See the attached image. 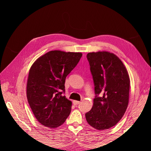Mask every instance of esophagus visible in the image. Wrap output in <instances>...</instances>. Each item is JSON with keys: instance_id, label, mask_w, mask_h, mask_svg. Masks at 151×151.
I'll use <instances>...</instances> for the list:
<instances>
[{"instance_id": "esophagus-1", "label": "esophagus", "mask_w": 151, "mask_h": 151, "mask_svg": "<svg viewBox=\"0 0 151 151\" xmlns=\"http://www.w3.org/2000/svg\"><path fill=\"white\" fill-rule=\"evenodd\" d=\"M81 102L79 101H76V100H74V101H73V103H74V104L75 105H77V104H79Z\"/></svg>"}]
</instances>
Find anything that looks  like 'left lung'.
I'll list each match as a JSON object with an SVG mask.
<instances>
[{
  "mask_svg": "<svg viewBox=\"0 0 151 151\" xmlns=\"http://www.w3.org/2000/svg\"><path fill=\"white\" fill-rule=\"evenodd\" d=\"M87 58L96 97L92 108L86 113V120L97 130L110 129L122 119L129 104V73L120 59L113 53H88Z\"/></svg>",
  "mask_w": 151,
  "mask_h": 151,
  "instance_id": "obj_1",
  "label": "left lung"
}]
</instances>
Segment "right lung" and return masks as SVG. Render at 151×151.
<instances>
[{
  "label": "right lung",
  "instance_id": "1",
  "mask_svg": "<svg viewBox=\"0 0 151 151\" xmlns=\"http://www.w3.org/2000/svg\"><path fill=\"white\" fill-rule=\"evenodd\" d=\"M83 55L80 52L50 51L31 65L26 86L28 103L35 118L50 129L62 125L69 116L72 101L62 96L65 78Z\"/></svg>",
  "mask_w": 151,
  "mask_h": 151
}]
</instances>
